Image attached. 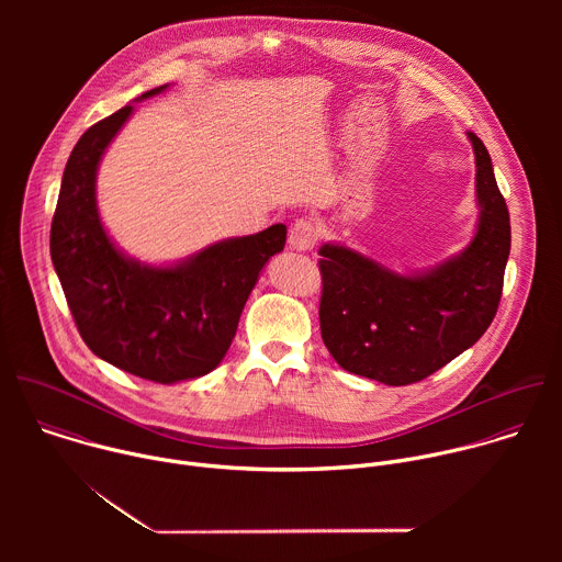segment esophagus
<instances>
[{"mask_svg":"<svg viewBox=\"0 0 562 562\" xmlns=\"http://www.w3.org/2000/svg\"><path fill=\"white\" fill-rule=\"evenodd\" d=\"M319 237V228L315 222L302 217L289 231V247L293 251H311Z\"/></svg>","mask_w":562,"mask_h":562,"instance_id":"esophagus-1","label":"esophagus"}]
</instances>
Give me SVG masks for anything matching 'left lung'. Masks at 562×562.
I'll list each match as a JSON object with an SVG mask.
<instances>
[{"instance_id":"8db88e82","label":"left lung","mask_w":562,"mask_h":562,"mask_svg":"<svg viewBox=\"0 0 562 562\" xmlns=\"http://www.w3.org/2000/svg\"><path fill=\"white\" fill-rule=\"evenodd\" d=\"M467 137L475 155L477 222L458 256L405 276L345 245L319 247V331L345 371L389 386L412 384L490 329L503 295L512 226L485 144L473 133Z\"/></svg>"}]
</instances>
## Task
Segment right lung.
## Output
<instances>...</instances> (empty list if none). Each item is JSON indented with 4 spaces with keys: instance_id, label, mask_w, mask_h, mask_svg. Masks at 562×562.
I'll return each mask as SVG.
<instances>
[{
    "instance_id": "add662e5",
    "label": "right lung",
    "mask_w": 562,
    "mask_h": 562,
    "mask_svg": "<svg viewBox=\"0 0 562 562\" xmlns=\"http://www.w3.org/2000/svg\"><path fill=\"white\" fill-rule=\"evenodd\" d=\"M131 115L128 104L75 144L50 224V260L89 349L137 378L173 384L222 362L265 265L284 249L286 226L222 239L169 267L122 254L102 224L95 182L102 155Z\"/></svg>"
}]
</instances>
